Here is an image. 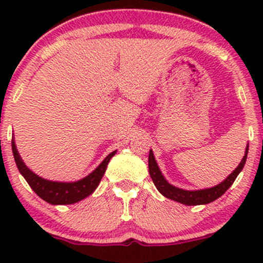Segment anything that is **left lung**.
Masks as SVG:
<instances>
[{"label":"left lung","mask_w":263,"mask_h":263,"mask_svg":"<svg viewBox=\"0 0 263 263\" xmlns=\"http://www.w3.org/2000/svg\"><path fill=\"white\" fill-rule=\"evenodd\" d=\"M247 153H249V146H246L245 156L242 157L240 164L235 168V171L232 172L226 179L222 180L221 183L215 186H211V188H205L200 190H185V189L172 185V184L168 183L167 179L163 177L162 172L159 170L158 164H157L155 156H153L152 149L149 151V156H148L149 176L152 178L153 183H155L156 188L158 189V192L161 193L162 195H164L165 198L171 199V200L178 201V203L184 204V205L209 204L211 201L216 200V199L221 197L226 190L232 185V183L235 182V179H236L238 174H240V172L242 171L243 165H245Z\"/></svg>","instance_id":"left-lung-1"}]
</instances>
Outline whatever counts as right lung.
Segmentation results:
<instances>
[{
  "label": "right lung",
  "mask_w": 263,
  "mask_h": 263,
  "mask_svg": "<svg viewBox=\"0 0 263 263\" xmlns=\"http://www.w3.org/2000/svg\"><path fill=\"white\" fill-rule=\"evenodd\" d=\"M12 152H13L18 171L29 184V186L34 190L39 198L52 205L74 204L91 195L98 188L101 178L104 177L110 159L116 155V151L111 152L89 176L83 179L77 180V182H53V180L44 179V178L37 176L27 167L18 153L14 138H12Z\"/></svg>",
  "instance_id": "1"
}]
</instances>
